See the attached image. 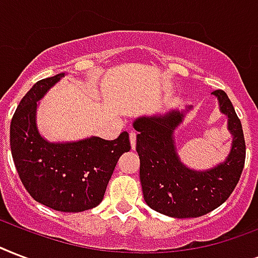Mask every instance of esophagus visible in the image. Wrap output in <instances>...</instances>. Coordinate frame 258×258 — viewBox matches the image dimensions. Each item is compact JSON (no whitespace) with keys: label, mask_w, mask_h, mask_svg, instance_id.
Segmentation results:
<instances>
[{"label":"esophagus","mask_w":258,"mask_h":258,"mask_svg":"<svg viewBox=\"0 0 258 258\" xmlns=\"http://www.w3.org/2000/svg\"><path fill=\"white\" fill-rule=\"evenodd\" d=\"M130 142H131V147L135 149V145H137V133L135 131L130 133Z\"/></svg>","instance_id":"esophagus-1"}]
</instances>
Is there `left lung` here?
<instances>
[{
    "mask_svg": "<svg viewBox=\"0 0 258 258\" xmlns=\"http://www.w3.org/2000/svg\"><path fill=\"white\" fill-rule=\"evenodd\" d=\"M212 94L218 98L222 113L229 119L233 145L225 162L208 170L189 169L177 155L173 133L184 119L185 111L143 116L134 121V128L138 131L143 198L157 212L178 219L206 215L225 203L238 184L246 157L242 124L227 94L221 89Z\"/></svg>",
    "mask_w": 258,
    "mask_h": 258,
    "instance_id": "1",
    "label": "left lung"
}]
</instances>
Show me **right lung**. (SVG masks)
<instances>
[{
  "label": "right lung",
  "instance_id": "obj_1",
  "mask_svg": "<svg viewBox=\"0 0 258 258\" xmlns=\"http://www.w3.org/2000/svg\"><path fill=\"white\" fill-rule=\"evenodd\" d=\"M37 81L21 98L11 121V150L20 180L33 199L60 212H81L101 203L117 160L130 151L128 133L115 141L92 137L50 143L36 127L37 101L63 77Z\"/></svg>",
  "mask_w": 258,
  "mask_h": 258
}]
</instances>
